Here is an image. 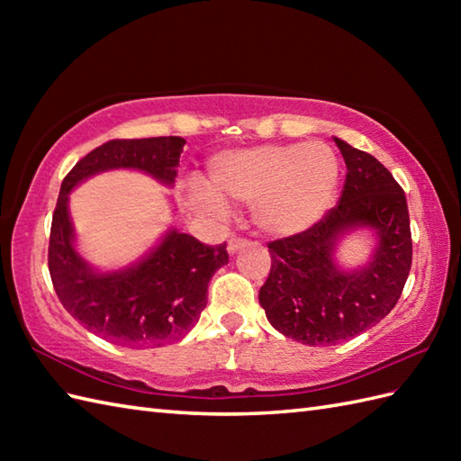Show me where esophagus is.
Here are the masks:
<instances>
[{"instance_id": "34e87169", "label": "esophagus", "mask_w": 461, "mask_h": 461, "mask_svg": "<svg viewBox=\"0 0 461 461\" xmlns=\"http://www.w3.org/2000/svg\"><path fill=\"white\" fill-rule=\"evenodd\" d=\"M246 243H248V240H236V238L230 240L228 241V253H230V256H233V253H238L243 246H246Z\"/></svg>"}]
</instances>
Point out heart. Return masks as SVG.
<instances>
[{
	"mask_svg": "<svg viewBox=\"0 0 461 461\" xmlns=\"http://www.w3.org/2000/svg\"><path fill=\"white\" fill-rule=\"evenodd\" d=\"M208 188L194 185L188 203L212 220L228 203L253 205V221L273 238H291L329 212L339 185V158L329 144H263L223 150L208 162Z\"/></svg>",
	"mask_w": 461,
	"mask_h": 461,
	"instance_id": "obj_1",
	"label": "heart"
}]
</instances>
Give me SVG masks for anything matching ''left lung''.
<instances>
[{"mask_svg":"<svg viewBox=\"0 0 461 461\" xmlns=\"http://www.w3.org/2000/svg\"><path fill=\"white\" fill-rule=\"evenodd\" d=\"M347 164L340 200L297 236L269 243L271 271L259 305L281 335L309 347L337 345L375 327L394 309L412 266L406 195L375 156L335 139ZM366 229L377 246L366 267L345 270L338 243Z\"/></svg>","mask_w":461,"mask_h":461,"instance_id":"1","label":"left lung"}]
</instances>
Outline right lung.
<instances>
[{"instance_id": "obj_1", "label": "right lung", "mask_w": 461, "mask_h": 461, "mask_svg": "<svg viewBox=\"0 0 461 461\" xmlns=\"http://www.w3.org/2000/svg\"><path fill=\"white\" fill-rule=\"evenodd\" d=\"M184 144L180 136L111 140L77 162L61 184L49 238L53 287L71 317L114 345L162 347L194 329L208 303V283L228 263V251L225 243L203 246L170 228L139 261L101 271L75 246L68 194L109 170H139L172 185Z\"/></svg>"}]
</instances>
